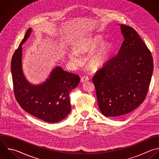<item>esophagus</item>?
<instances>
[{
    "instance_id": "34e87169",
    "label": "esophagus",
    "mask_w": 159,
    "mask_h": 159,
    "mask_svg": "<svg viewBox=\"0 0 159 159\" xmlns=\"http://www.w3.org/2000/svg\"><path fill=\"white\" fill-rule=\"evenodd\" d=\"M88 80H89V78L86 76H84L81 78V82H82V83H84L86 81H88Z\"/></svg>"
}]
</instances>
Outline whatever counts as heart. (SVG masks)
<instances>
[{
    "mask_svg": "<svg viewBox=\"0 0 159 159\" xmlns=\"http://www.w3.org/2000/svg\"><path fill=\"white\" fill-rule=\"evenodd\" d=\"M103 41L102 37L99 35L83 39L77 44L76 52L73 51L69 53L70 60L75 64L79 65L81 63L80 55L89 54L86 60L88 66L93 70L101 68L109 60L112 51V44L105 42L102 44Z\"/></svg>",
    "mask_w": 159,
    "mask_h": 159,
    "instance_id": "1",
    "label": "heart"
}]
</instances>
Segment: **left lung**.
Returning a JSON list of instances; mask_svg holds the SVG:
<instances>
[{
  "label": "left lung",
  "mask_w": 159,
  "mask_h": 159,
  "mask_svg": "<svg viewBox=\"0 0 159 159\" xmlns=\"http://www.w3.org/2000/svg\"><path fill=\"white\" fill-rule=\"evenodd\" d=\"M124 41L117 55L93 78L99 108L106 117H120L145 99L153 70L150 50L137 32L120 25Z\"/></svg>",
  "instance_id": "left-lung-1"
}]
</instances>
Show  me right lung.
Wrapping results in <instances>:
<instances>
[{
    "instance_id": "right-lung-1",
    "label": "right lung",
    "mask_w": 159,
    "mask_h": 159,
    "mask_svg": "<svg viewBox=\"0 0 159 159\" xmlns=\"http://www.w3.org/2000/svg\"><path fill=\"white\" fill-rule=\"evenodd\" d=\"M32 32L29 28L15 52L11 61V71L16 98L21 107L32 116L47 122H58L71 111L70 92L80 81L78 75L57 66L49 78L40 84H32L22 71V45Z\"/></svg>"
}]
</instances>
